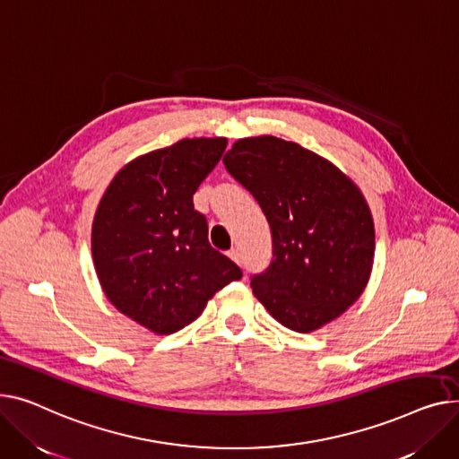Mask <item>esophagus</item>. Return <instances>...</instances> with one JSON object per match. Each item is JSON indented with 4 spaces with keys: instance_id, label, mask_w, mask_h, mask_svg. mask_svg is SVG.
I'll return each instance as SVG.
<instances>
[{
    "instance_id": "esophagus-1",
    "label": "esophagus",
    "mask_w": 459,
    "mask_h": 459,
    "mask_svg": "<svg viewBox=\"0 0 459 459\" xmlns=\"http://www.w3.org/2000/svg\"><path fill=\"white\" fill-rule=\"evenodd\" d=\"M228 255H230V259H233L237 264H240V252H238L237 248L228 250Z\"/></svg>"
}]
</instances>
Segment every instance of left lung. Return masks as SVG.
Returning a JSON list of instances; mask_svg holds the SVG:
<instances>
[{"label": "left lung", "instance_id": "8db88e82", "mask_svg": "<svg viewBox=\"0 0 459 459\" xmlns=\"http://www.w3.org/2000/svg\"><path fill=\"white\" fill-rule=\"evenodd\" d=\"M224 165L273 233V259L250 278L255 299L300 333L337 318L372 268L374 224L359 188L330 160L278 137L237 141Z\"/></svg>", "mask_w": 459, "mask_h": 459}]
</instances>
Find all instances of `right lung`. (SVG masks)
Wrapping results in <instances>:
<instances>
[{
    "mask_svg": "<svg viewBox=\"0 0 459 459\" xmlns=\"http://www.w3.org/2000/svg\"><path fill=\"white\" fill-rule=\"evenodd\" d=\"M226 139H183L126 165L92 224V257L111 304L157 335L200 316L242 271L207 238L193 196L217 167Z\"/></svg>",
    "mask_w": 459,
    "mask_h": 459,
    "instance_id": "1",
    "label": "right lung"
}]
</instances>
